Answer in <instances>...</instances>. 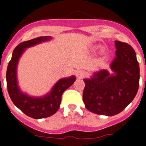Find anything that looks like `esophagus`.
<instances>
[{"label":"esophagus","instance_id":"obj_1","mask_svg":"<svg viewBox=\"0 0 146 146\" xmlns=\"http://www.w3.org/2000/svg\"><path fill=\"white\" fill-rule=\"evenodd\" d=\"M75 74H76V76H77L78 78H82L84 75H85V72H84L83 71H82V70H77V71L75 72Z\"/></svg>","mask_w":146,"mask_h":146}]
</instances>
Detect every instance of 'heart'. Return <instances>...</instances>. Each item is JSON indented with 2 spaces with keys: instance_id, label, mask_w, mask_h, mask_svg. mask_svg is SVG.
Wrapping results in <instances>:
<instances>
[{
  "instance_id": "obj_1",
  "label": "heart",
  "mask_w": 146,
  "mask_h": 146,
  "mask_svg": "<svg viewBox=\"0 0 146 146\" xmlns=\"http://www.w3.org/2000/svg\"><path fill=\"white\" fill-rule=\"evenodd\" d=\"M92 49H93V50H96V49H97V46H93ZM104 52H105V49H104V47H101V48L100 49V51H99V54H100V55H102V54H104Z\"/></svg>"
}]
</instances>
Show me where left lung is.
<instances>
[{"instance_id": "left-lung-1", "label": "left lung", "mask_w": 146, "mask_h": 146, "mask_svg": "<svg viewBox=\"0 0 146 146\" xmlns=\"http://www.w3.org/2000/svg\"><path fill=\"white\" fill-rule=\"evenodd\" d=\"M115 57L110 64L112 73L103 69L84 78L83 101L86 109L96 114L113 116L123 111L139 90V64L134 49L115 41Z\"/></svg>"}]
</instances>
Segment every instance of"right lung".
Returning <instances> with one entry per match:
<instances>
[{
    "instance_id": "add662e5",
    "label": "right lung",
    "mask_w": 146,
    "mask_h": 146,
    "mask_svg": "<svg viewBox=\"0 0 146 146\" xmlns=\"http://www.w3.org/2000/svg\"><path fill=\"white\" fill-rule=\"evenodd\" d=\"M50 39L52 37L47 36L21 42L14 50L11 59L7 65L6 80L7 92L11 100L25 114L34 119L48 117L57 112L60 108L63 92L76 80L74 75L60 78L52 87L50 92L39 97L31 96L20 89L17 78V67L20 57L27 48Z\"/></svg>"
}]
</instances>
